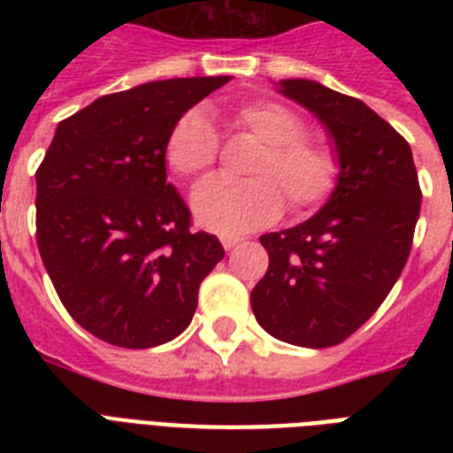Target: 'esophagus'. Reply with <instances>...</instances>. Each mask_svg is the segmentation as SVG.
<instances>
[{
  "label": "esophagus",
  "instance_id": "34e87169",
  "mask_svg": "<svg viewBox=\"0 0 453 453\" xmlns=\"http://www.w3.org/2000/svg\"><path fill=\"white\" fill-rule=\"evenodd\" d=\"M240 237H223V240H220V244H223V249H226V251H230V249H234V247H240Z\"/></svg>",
  "mask_w": 453,
  "mask_h": 453
}]
</instances>
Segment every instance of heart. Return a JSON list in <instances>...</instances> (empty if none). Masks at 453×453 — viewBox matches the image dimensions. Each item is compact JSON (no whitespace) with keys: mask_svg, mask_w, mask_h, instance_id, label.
<instances>
[{"mask_svg":"<svg viewBox=\"0 0 453 453\" xmlns=\"http://www.w3.org/2000/svg\"><path fill=\"white\" fill-rule=\"evenodd\" d=\"M233 122L263 148L249 164V180H206L192 195V213L202 227L223 237H240L282 213L284 194L294 211L322 204L338 183L341 164L334 148L303 136V119L273 101H249L233 110ZM219 136L204 110L192 108L169 131L164 157L180 176L211 169Z\"/></svg>","mask_w":453,"mask_h":453,"instance_id":"obj_1","label":"heart"}]
</instances>
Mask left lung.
I'll list each match as a JSON object with an SVG mask.
<instances>
[{
	"mask_svg": "<svg viewBox=\"0 0 453 453\" xmlns=\"http://www.w3.org/2000/svg\"><path fill=\"white\" fill-rule=\"evenodd\" d=\"M277 91L329 134L341 173L315 216L261 234L268 273L251 291L256 322L301 348H329L386 301L409 258L421 211L411 148L366 103L315 80H280Z\"/></svg>",
	"mask_w": 453,
	"mask_h": 453,
	"instance_id": "8db88e82",
	"label": "left lung"
}]
</instances>
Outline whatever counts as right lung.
Returning <instances> with one entry per match:
<instances>
[{"mask_svg": "<svg viewBox=\"0 0 453 453\" xmlns=\"http://www.w3.org/2000/svg\"><path fill=\"white\" fill-rule=\"evenodd\" d=\"M230 80L138 84L96 98L53 134L35 176L37 247L67 312L105 343L176 338L226 254L216 234L190 233L164 148L178 117Z\"/></svg>", "mask_w": 453, "mask_h": 453, "instance_id": "1", "label": "right lung"}]
</instances>
